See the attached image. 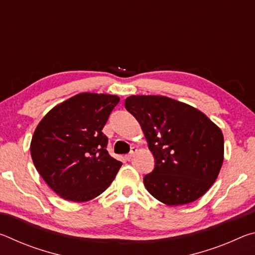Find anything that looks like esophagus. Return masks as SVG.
<instances>
[{
	"label": "esophagus",
	"mask_w": 255,
	"mask_h": 255,
	"mask_svg": "<svg viewBox=\"0 0 255 255\" xmlns=\"http://www.w3.org/2000/svg\"><path fill=\"white\" fill-rule=\"evenodd\" d=\"M136 153H137V148H136V147H132L130 152H129V153H128L125 157H126V159H128V161H129V159H130V158H131V157L133 156V155H135Z\"/></svg>",
	"instance_id": "obj_1"
}]
</instances>
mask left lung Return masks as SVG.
I'll use <instances>...</instances> for the list:
<instances>
[{
  "label": "left lung",
  "instance_id": "left-lung-1",
  "mask_svg": "<svg viewBox=\"0 0 255 255\" xmlns=\"http://www.w3.org/2000/svg\"><path fill=\"white\" fill-rule=\"evenodd\" d=\"M125 107L139 123L154 155V170L144 176L150 195L169 206L205 195L223 164L221 129L196 108L163 96H131Z\"/></svg>",
  "mask_w": 255,
  "mask_h": 255
}]
</instances>
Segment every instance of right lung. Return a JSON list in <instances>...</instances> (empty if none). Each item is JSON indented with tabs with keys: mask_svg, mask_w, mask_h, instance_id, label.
I'll use <instances>...</instances> for the list:
<instances>
[{
	"mask_svg": "<svg viewBox=\"0 0 255 255\" xmlns=\"http://www.w3.org/2000/svg\"><path fill=\"white\" fill-rule=\"evenodd\" d=\"M119 98L80 93L53 108L33 132L30 152L45 182L64 199L83 202L105 191L123 163L102 132Z\"/></svg>",
	"mask_w": 255,
	"mask_h": 255,
	"instance_id": "1",
	"label": "right lung"
}]
</instances>
